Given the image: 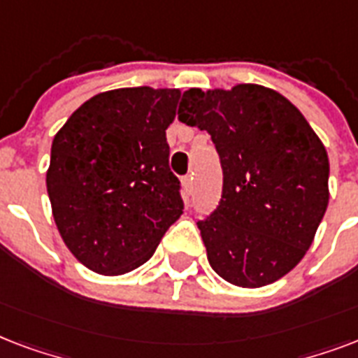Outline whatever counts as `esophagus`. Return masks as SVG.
I'll return each instance as SVG.
<instances>
[{
    "instance_id": "34e87169",
    "label": "esophagus",
    "mask_w": 358,
    "mask_h": 358,
    "mask_svg": "<svg viewBox=\"0 0 358 358\" xmlns=\"http://www.w3.org/2000/svg\"><path fill=\"white\" fill-rule=\"evenodd\" d=\"M182 196H185L187 201L192 196V176H187L182 179Z\"/></svg>"
}]
</instances>
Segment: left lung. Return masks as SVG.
Wrapping results in <instances>:
<instances>
[{"label":"left lung","instance_id":"8db88e82","mask_svg":"<svg viewBox=\"0 0 358 358\" xmlns=\"http://www.w3.org/2000/svg\"><path fill=\"white\" fill-rule=\"evenodd\" d=\"M182 123L207 130L224 171L222 199L198 228L213 271L239 287L287 274L329 205V157L304 115L257 84L185 91Z\"/></svg>","mask_w":358,"mask_h":358}]
</instances>
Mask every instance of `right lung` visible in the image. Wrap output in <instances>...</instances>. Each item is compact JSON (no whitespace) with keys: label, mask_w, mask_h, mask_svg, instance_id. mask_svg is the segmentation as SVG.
Segmentation results:
<instances>
[{"label":"right lung","mask_w":358,"mask_h":358,"mask_svg":"<svg viewBox=\"0 0 358 358\" xmlns=\"http://www.w3.org/2000/svg\"><path fill=\"white\" fill-rule=\"evenodd\" d=\"M179 90L121 87L99 93L52 141L46 188L66 248L93 273L117 276L153 256L182 215L166 129Z\"/></svg>","instance_id":"1"}]
</instances>
